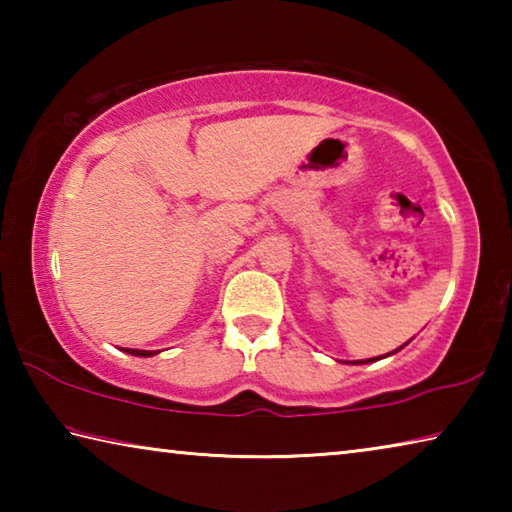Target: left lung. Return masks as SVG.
I'll list each match as a JSON object with an SVG mask.
<instances>
[{
	"instance_id": "obj_1",
	"label": "left lung",
	"mask_w": 512,
	"mask_h": 512,
	"mask_svg": "<svg viewBox=\"0 0 512 512\" xmlns=\"http://www.w3.org/2000/svg\"><path fill=\"white\" fill-rule=\"evenodd\" d=\"M395 352H397V350H395ZM391 354H393V352H391ZM384 357H388V354H384ZM377 359H379V357H377ZM368 361H375V359H368Z\"/></svg>"
}]
</instances>
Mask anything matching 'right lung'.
I'll list each match as a JSON object with an SVG mask.
<instances>
[{"instance_id":"add662e5","label":"right lung","mask_w":512,"mask_h":512,"mask_svg":"<svg viewBox=\"0 0 512 512\" xmlns=\"http://www.w3.org/2000/svg\"><path fill=\"white\" fill-rule=\"evenodd\" d=\"M128 354H135V357H151V354H155V352H151V350H131V348H124Z\"/></svg>"}]
</instances>
